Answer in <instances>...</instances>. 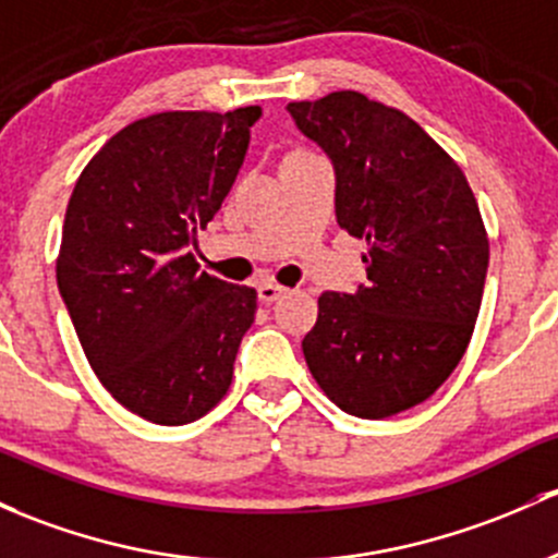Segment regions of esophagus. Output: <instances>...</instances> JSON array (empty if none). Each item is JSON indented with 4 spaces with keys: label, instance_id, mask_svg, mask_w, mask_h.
I'll return each mask as SVG.
<instances>
[{
    "label": "esophagus",
    "instance_id": "esophagus-1",
    "mask_svg": "<svg viewBox=\"0 0 558 558\" xmlns=\"http://www.w3.org/2000/svg\"><path fill=\"white\" fill-rule=\"evenodd\" d=\"M283 291H286L283 286L272 283V280H264V283L256 286V296H259V302H264V304H269V302H275L278 296H283Z\"/></svg>",
    "mask_w": 558,
    "mask_h": 558
}]
</instances>
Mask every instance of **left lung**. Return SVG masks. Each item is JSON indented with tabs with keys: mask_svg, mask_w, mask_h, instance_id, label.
<instances>
[{
	"mask_svg": "<svg viewBox=\"0 0 558 558\" xmlns=\"http://www.w3.org/2000/svg\"><path fill=\"white\" fill-rule=\"evenodd\" d=\"M286 109L331 160L339 227L368 245V283L320 294L304 361L342 412L392 417L447 383L471 342L489 267L478 203L403 111L355 90Z\"/></svg>",
	"mask_w": 558,
	"mask_h": 558,
	"instance_id": "1",
	"label": "left lung"
}]
</instances>
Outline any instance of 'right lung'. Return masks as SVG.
Listing matches in <instances>:
<instances>
[{"label":"right lung","mask_w":558,"mask_h":558,"mask_svg":"<svg viewBox=\"0 0 558 558\" xmlns=\"http://www.w3.org/2000/svg\"><path fill=\"white\" fill-rule=\"evenodd\" d=\"M262 107L162 111L87 162L56 278L87 363L157 425H186L230 390L256 291L197 272L190 245L232 190Z\"/></svg>","instance_id":"right-lung-1"}]
</instances>
